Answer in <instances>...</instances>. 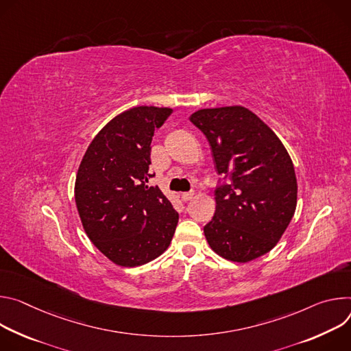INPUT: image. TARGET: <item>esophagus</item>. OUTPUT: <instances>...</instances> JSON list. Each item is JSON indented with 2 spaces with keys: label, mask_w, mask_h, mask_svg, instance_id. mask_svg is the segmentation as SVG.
<instances>
[{
  "label": "esophagus",
  "mask_w": 351,
  "mask_h": 351,
  "mask_svg": "<svg viewBox=\"0 0 351 351\" xmlns=\"http://www.w3.org/2000/svg\"><path fill=\"white\" fill-rule=\"evenodd\" d=\"M193 198V192L192 191H189V192H182L181 193V199L184 201V202H188V201H191Z\"/></svg>",
  "instance_id": "1"
}]
</instances>
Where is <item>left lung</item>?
<instances>
[{
  "instance_id": "left-lung-1",
  "label": "left lung",
  "mask_w": 351,
  "mask_h": 351,
  "mask_svg": "<svg viewBox=\"0 0 351 351\" xmlns=\"http://www.w3.org/2000/svg\"><path fill=\"white\" fill-rule=\"evenodd\" d=\"M189 121L206 136L216 171V212L204 227L210 248L232 262L265 255L283 236L297 206L290 156L259 117L241 106L204 108Z\"/></svg>"
}]
</instances>
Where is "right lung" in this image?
<instances>
[{
  "mask_svg": "<svg viewBox=\"0 0 351 351\" xmlns=\"http://www.w3.org/2000/svg\"><path fill=\"white\" fill-rule=\"evenodd\" d=\"M173 112L139 106L112 119L92 141L75 181V202L90 241L110 261L139 266L170 245L178 213L147 185L150 143Z\"/></svg>",
  "mask_w": 351,
  "mask_h": 351,
  "instance_id": "1",
  "label": "right lung"
}]
</instances>
